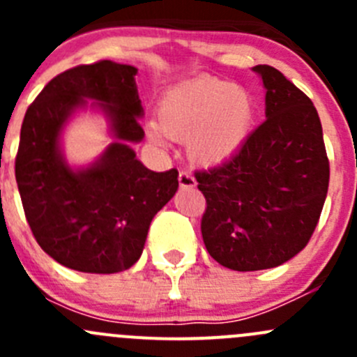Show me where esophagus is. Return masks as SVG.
Instances as JSON below:
<instances>
[{"instance_id": "obj_1", "label": "esophagus", "mask_w": 357, "mask_h": 357, "mask_svg": "<svg viewBox=\"0 0 357 357\" xmlns=\"http://www.w3.org/2000/svg\"><path fill=\"white\" fill-rule=\"evenodd\" d=\"M178 181H179V186H181V188H195V186H197L195 178H193V176L190 174L188 171L179 172Z\"/></svg>"}]
</instances>
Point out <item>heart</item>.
Listing matches in <instances>:
<instances>
[{
  "label": "heart",
  "mask_w": 357,
  "mask_h": 357,
  "mask_svg": "<svg viewBox=\"0 0 357 357\" xmlns=\"http://www.w3.org/2000/svg\"><path fill=\"white\" fill-rule=\"evenodd\" d=\"M255 117L257 107L247 89L212 75L174 86L157 107V128L169 138L186 142L192 162L205 167L238 155Z\"/></svg>",
  "instance_id": "obj_1"
}]
</instances>
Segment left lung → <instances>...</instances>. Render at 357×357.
I'll return each instance as SVG.
<instances>
[{
	"label": "left lung",
	"mask_w": 357,
	"mask_h": 357,
	"mask_svg": "<svg viewBox=\"0 0 357 357\" xmlns=\"http://www.w3.org/2000/svg\"><path fill=\"white\" fill-rule=\"evenodd\" d=\"M252 70L266 89V121L235 158L195 172L207 200L205 248L233 271L276 268L297 255L318 225L330 181L311 100L275 67Z\"/></svg>",
	"instance_id": "obj_1"
}]
</instances>
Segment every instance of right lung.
I'll list each match as a JSON object with an SVG mask.
<instances>
[{
    "instance_id": "add662e5",
    "label": "right lung",
    "mask_w": 357,
    "mask_h": 357,
    "mask_svg": "<svg viewBox=\"0 0 357 357\" xmlns=\"http://www.w3.org/2000/svg\"><path fill=\"white\" fill-rule=\"evenodd\" d=\"M138 68L102 60L62 72L25 112L15 178L39 247L66 268L112 275L142 255L155 214L178 192V171L153 172L131 143L145 138ZM102 111L114 142L95 162L72 168L61 132L79 109Z\"/></svg>"
}]
</instances>
